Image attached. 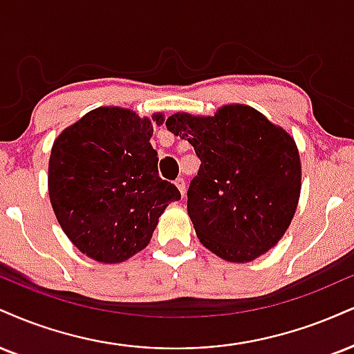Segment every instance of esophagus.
Segmentation results:
<instances>
[{
    "label": "esophagus",
    "mask_w": 354,
    "mask_h": 354,
    "mask_svg": "<svg viewBox=\"0 0 354 354\" xmlns=\"http://www.w3.org/2000/svg\"><path fill=\"white\" fill-rule=\"evenodd\" d=\"M174 185H176V188L180 189V193L183 196L186 194V181H185V178H178V180L174 181Z\"/></svg>",
    "instance_id": "1"
}]
</instances>
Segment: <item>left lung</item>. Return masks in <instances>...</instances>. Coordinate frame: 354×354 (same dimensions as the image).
<instances>
[{
	"mask_svg": "<svg viewBox=\"0 0 354 354\" xmlns=\"http://www.w3.org/2000/svg\"><path fill=\"white\" fill-rule=\"evenodd\" d=\"M166 129L188 140L201 160L188 189V214L201 244L236 263L275 247L300 199L293 136L244 104L223 105L214 115L178 112Z\"/></svg>",
	"mask_w": 354,
	"mask_h": 354,
	"instance_id": "obj_1",
	"label": "left lung"
}]
</instances>
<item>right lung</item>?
<instances>
[{"mask_svg": "<svg viewBox=\"0 0 354 354\" xmlns=\"http://www.w3.org/2000/svg\"><path fill=\"white\" fill-rule=\"evenodd\" d=\"M163 113L140 117L123 107L85 113L54 140L49 199L57 223L80 252L120 263L151 239L166 206L180 201L173 183L158 176L150 138Z\"/></svg>", "mask_w": 354, "mask_h": 354, "instance_id": "obj_1", "label": "right lung"}]
</instances>
